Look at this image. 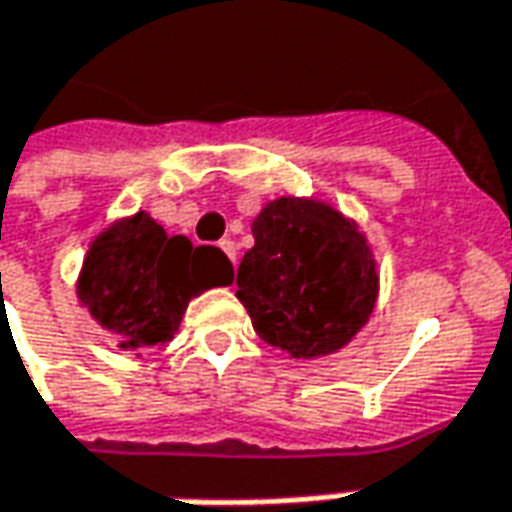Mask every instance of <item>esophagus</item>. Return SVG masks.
Wrapping results in <instances>:
<instances>
[{"mask_svg": "<svg viewBox=\"0 0 512 512\" xmlns=\"http://www.w3.org/2000/svg\"><path fill=\"white\" fill-rule=\"evenodd\" d=\"M219 248L225 250V256H228V259L236 264V256H239V253H236V245H233L231 239H222V242H219Z\"/></svg>", "mask_w": 512, "mask_h": 512, "instance_id": "obj_1", "label": "esophagus"}]
</instances>
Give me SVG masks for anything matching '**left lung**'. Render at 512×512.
<instances>
[{"instance_id": "left-lung-1", "label": "left lung", "mask_w": 512, "mask_h": 512, "mask_svg": "<svg viewBox=\"0 0 512 512\" xmlns=\"http://www.w3.org/2000/svg\"><path fill=\"white\" fill-rule=\"evenodd\" d=\"M253 239L236 298L259 338L304 360L344 349L377 301V264L358 225L327 202L281 197L253 219Z\"/></svg>"}]
</instances>
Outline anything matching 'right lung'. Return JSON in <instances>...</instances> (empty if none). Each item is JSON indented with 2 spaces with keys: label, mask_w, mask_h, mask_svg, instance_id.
Returning <instances> with one entry per match:
<instances>
[{
  "label": "right lung",
  "mask_w": 512,
  "mask_h": 512,
  "mask_svg": "<svg viewBox=\"0 0 512 512\" xmlns=\"http://www.w3.org/2000/svg\"><path fill=\"white\" fill-rule=\"evenodd\" d=\"M233 281L219 248L168 236L146 211L118 219L89 245L78 301L118 335L120 349H152L174 338L194 296Z\"/></svg>",
  "instance_id": "obj_1"
}]
</instances>
